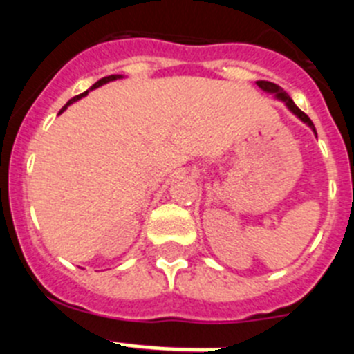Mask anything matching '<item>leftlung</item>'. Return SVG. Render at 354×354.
Masks as SVG:
<instances>
[{
  "instance_id": "1",
  "label": "left lung",
  "mask_w": 354,
  "mask_h": 354,
  "mask_svg": "<svg viewBox=\"0 0 354 354\" xmlns=\"http://www.w3.org/2000/svg\"><path fill=\"white\" fill-rule=\"evenodd\" d=\"M257 84H259V86H261L262 90H266V92L277 93V97H278V99H280V101H283V102H286V104H287V108H289L290 111H292V113L296 115V117H299V118H301V120L305 122V124H308V126H310L312 129H314V133H315V127H314V124H312V120H310V118H308V115H306V113H303L301 109H299L298 106L294 104V101H292V99H290V97H289V93H286V92H283V88H280V86H278V84L271 83V81H257Z\"/></svg>"
}]
</instances>
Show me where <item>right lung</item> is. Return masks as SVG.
<instances>
[{
	"instance_id": "1",
	"label": "right lung",
	"mask_w": 354,
	"mask_h": 354,
	"mask_svg": "<svg viewBox=\"0 0 354 354\" xmlns=\"http://www.w3.org/2000/svg\"><path fill=\"white\" fill-rule=\"evenodd\" d=\"M118 77H122V76H118V74H113V76L102 77V80H99V81H97V83H95V84H93V86H92V88H90V90L97 88V86H101V84L108 83V81H113V80H118ZM86 93H88V92H84V93H81V95H76V97H72L71 101H68V102H67V104H65V106H64V108H62V109H60V113H62V111H64V109H65V108H67V106H68V104H72V102H74V101H77V99H81V97H83V95H86Z\"/></svg>"
}]
</instances>
